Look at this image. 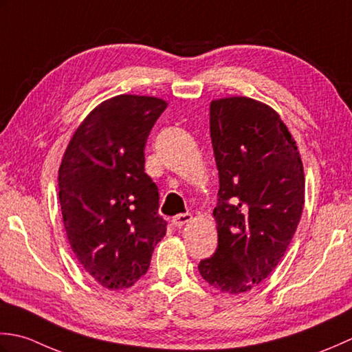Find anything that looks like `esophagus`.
I'll list each match as a JSON object with an SVG mask.
<instances>
[{"mask_svg":"<svg viewBox=\"0 0 352 352\" xmlns=\"http://www.w3.org/2000/svg\"><path fill=\"white\" fill-rule=\"evenodd\" d=\"M191 220V214L190 212H184V214H177L173 219H171V223H173L176 228H181L185 223H188Z\"/></svg>","mask_w":352,"mask_h":352,"instance_id":"esophagus-1","label":"esophagus"}]
</instances>
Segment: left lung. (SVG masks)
<instances>
[{"label":"left lung","instance_id":"1","mask_svg":"<svg viewBox=\"0 0 352 352\" xmlns=\"http://www.w3.org/2000/svg\"><path fill=\"white\" fill-rule=\"evenodd\" d=\"M210 132L219 245L199 272L214 289L236 295L264 281L289 248L304 208V168L278 113L252 98L214 100Z\"/></svg>","mask_w":352,"mask_h":352}]
</instances>
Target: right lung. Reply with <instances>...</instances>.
<instances>
[{
	"mask_svg": "<svg viewBox=\"0 0 352 352\" xmlns=\"http://www.w3.org/2000/svg\"><path fill=\"white\" fill-rule=\"evenodd\" d=\"M161 98L118 96L78 126L59 168V200L71 249L106 289L133 285L166 235L160 190L146 173L144 147L166 111Z\"/></svg>",
	"mask_w": 352,
	"mask_h": 352,
	"instance_id": "1",
	"label": "right lung"
}]
</instances>
